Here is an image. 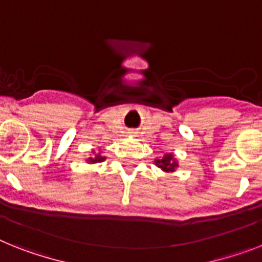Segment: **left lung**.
<instances>
[{"label": "left lung", "instance_id": "left-lung-1", "mask_svg": "<svg viewBox=\"0 0 262 262\" xmlns=\"http://www.w3.org/2000/svg\"><path fill=\"white\" fill-rule=\"evenodd\" d=\"M155 162L164 172H174V169L177 168V161H176L174 156L172 155H166L162 160H156Z\"/></svg>", "mask_w": 262, "mask_h": 262}]
</instances>
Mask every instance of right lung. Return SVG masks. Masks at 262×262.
I'll use <instances>...</instances> for the list:
<instances>
[{
  "mask_svg": "<svg viewBox=\"0 0 262 262\" xmlns=\"http://www.w3.org/2000/svg\"><path fill=\"white\" fill-rule=\"evenodd\" d=\"M105 160V157H101V155H96V157H90L88 161L92 162V164H96V162H102Z\"/></svg>",
  "mask_w": 262,
  "mask_h": 262,
  "instance_id": "1",
  "label": "right lung"
}]
</instances>
